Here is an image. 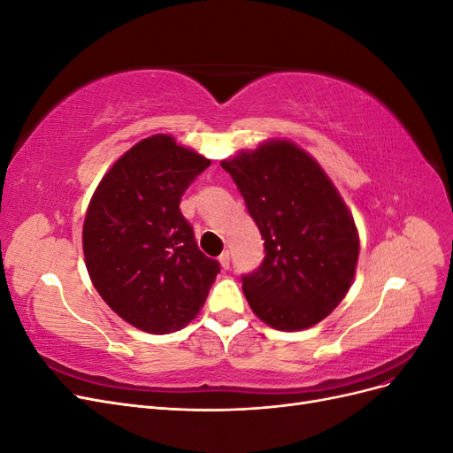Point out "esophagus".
I'll use <instances>...</instances> for the list:
<instances>
[{
  "instance_id": "esophagus-1",
  "label": "esophagus",
  "mask_w": 453,
  "mask_h": 453,
  "mask_svg": "<svg viewBox=\"0 0 453 453\" xmlns=\"http://www.w3.org/2000/svg\"><path fill=\"white\" fill-rule=\"evenodd\" d=\"M219 263H221V266H223L225 270H228V268H230V253H228V251H223L221 255H219Z\"/></svg>"
}]
</instances>
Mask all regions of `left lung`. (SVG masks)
<instances>
[{"instance_id":"8db88e82","label":"left lung","mask_w":453,"mask_h":453,"mask_svg":"<svg viewBox=\"0 0 453 453\" xmlns=\"http://www.w3.org/2000/svg\"><path fill=\"white\" fill-rule=\"evenodd\" d=\"M221 166L265 240L263 265L242 278L253 313L278 331L318 325L348 295L357 268L359 232L344 198L289 140H266Z\"/></svg>"}]
</instances>
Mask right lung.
<instances>
[{
	"label": "right lung",
	"mask_w": 453,
	"mask_h": 453,
	"mask_svg": "<svg viewBox=\"0 0 453 453\" xmlns=\"http://www.w3.org/2000/svg\"><path fill=\"white\" fill-rule=\"evenodd\" d=\"M210 164L170 134H155L128 149L90 198L83 225L90 281L140 331L187 326L217 278L219 263L198 250L180 210L185 188Z\"/></svg>",
	"instance_id": "1"
}]
</instances>
